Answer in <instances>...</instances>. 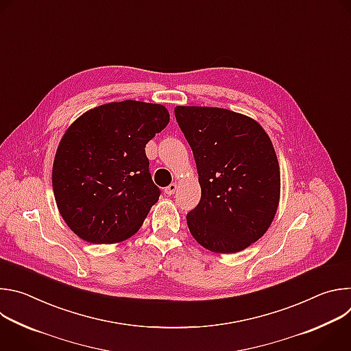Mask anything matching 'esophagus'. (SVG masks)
Listing matches in <instances>:
<instances>
[{
  "label": "esophagus",
  "mask_w": 351,
  "mask_h": 351,
  "mask_svg": "<svg viewBox=\"0 0 351 351\" xmlns=\"http://www.w3.org/2000/svg\"><path fill=\"white\" fill-rule=\"evenodd\" d=\"M176 190H178V184H176V183H171L168 187H165V193H167L168 195L175 194Z\"/></svg>",
  "instance_id": "34e87169"
}]
</instances>
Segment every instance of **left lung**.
Segmentation results:
<instances>
[{
  "mask_svg": "<svg viewBox=\"0 0 351 351\" xmlns=\"http://www.w3.org/2000/svg\"><path fill=\"white\" fill-rule=\"evenodd\" d=\"M195 160L199 203L187 213L193 237L215 253H237L269 228L280 172L271 138L252 118L211 107H176Z\"/></svg>",
  "mask_w": 351,
  "mask_h": 351,
  "instance_id": "left-lung-1",
  "label": "left lung"
}]
</instances>
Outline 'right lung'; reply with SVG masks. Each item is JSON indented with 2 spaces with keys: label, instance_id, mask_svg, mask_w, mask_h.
Wrapping results in <instances>:
<instances>
[{
  "label": "right lung",
  "instance_id": "obj_1",
  "mask_svg": "<svg viewBox=\"0 0 351 351\" xmlns=\"http://www.w3.org/2000/svg\"><path fill=\"white\" fill-rule=\"evenodd\" d=\"M168 122L165 107L126 99L71 125L56 154L53 189L64 221L80 239L115 243L140 229L161 194L145 144Z\"/></svg>",
  "mask_w": 351,
  "mask_h": 351
}]
</instances>
